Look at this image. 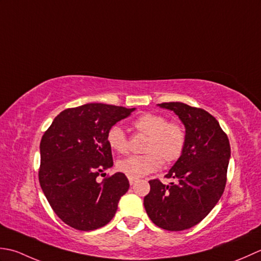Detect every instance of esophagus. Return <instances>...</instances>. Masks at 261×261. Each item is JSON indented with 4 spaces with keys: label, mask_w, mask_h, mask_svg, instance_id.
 <instances>
[{
    "label": "esophagus",
    "mask_w": 261,
    "mask_h": 261,
    "mask_svg": "<svg viewBox=\"0 0 261 261\" xmlns=\"http://www.w3.org/2000/svg\"><path fill=\"white\" fill-rule=\"evenodd\" d=\"M128 180H129L130 186H133V185H134V184L137 181V179H135V178H128Z\"/></svg>",
    "instance_id": "obj_1"
}]
</instances>
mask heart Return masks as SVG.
Listing matches in <instances>:
<instances>
[{"label": "heart", "instance_id": "b5f03b06", "mask_svg": "<svg viewBox=\"0 0 261 261\" xmlns=\"http://www.w3.org/2000/svg\"><path fill=\"white\" fill-rule=\"evenodd\" d=\"M137 133L147 136L144 155H132L117 162V170L128 178H141L158 171L166 162L177 161L186 145V132L177 121H168L159 114L146 113L133 121ZM107 142L111 150L125 154L128 151V141L123 128L113 126L107 133Z\"/></svg>", "mask_w": 261, "mask_h": 261}]
</instances>
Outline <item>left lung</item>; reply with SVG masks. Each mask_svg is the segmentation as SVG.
I'll list each match as a JSON object with an SVG mask.
<instances>
[{"label": "left lung", "instance_id": "left-lung-1", "mask_svg": "<svg viewBox=\"0 0 261 261\" xmlns=\"http://www.w3.org/2000/svg\"><path fill=\"white\" fill-rule=\"evenodd\" d=\"M186 128L184 152L167 178L177 179L170 186L150 180L151 190L144 207L154 224L163 230L182 231L204 220L220 200L226 185L231 147L219 121L201 108L182 102H163Z\"/></svg>", "mask_w": 261, "mask_h": 261}]
</instances>
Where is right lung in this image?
<instances>
[{"instance_id": "add662e5", "label": "right lung", "mask_w": 261, "mask_h": 261, "mask_svg": "<svg viewBox=\"0 0 261 261\" xmlns=\"http://www.w3.org/2000/svg\"><path fill=\"white\" fill-rule=\"evenodd\" d=\"M134 110L105 103L68 108L42 135L40 187L53 211L68 226L92 231L115 216L120 197L129 188L128 179L121 172L102 182L97 177L114 164L108 130Z\"/></svg>"}]
</instances>
